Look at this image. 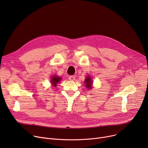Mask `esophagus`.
Listing matches in <instances>:
<instances>
[{"label":"esophagus","mask_w":148,"mask_h":148,"mask_svg":"<svg viewBox=\"0 0 148 148\" xmlns=\"http://www.w3.org/2000/svg\"><path fill=\"white\" fill-rule=\"evenodd\" d=\"M75 79V77L74 75H70V76L69 77V80L73 81V80H74Z\"/></svg>","instance_id":"esophagus-1"}]
</instances>
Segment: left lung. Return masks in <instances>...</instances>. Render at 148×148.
Instances as JSON below:
<instances>
[{"instance_id": "1", "label": "left lung", "mask_w": 148, "mask_h": 148, "mask_svg": "<svg viewBox=\"0 0 148 148\" xmlns=\"http://www.w3.org/2000/svg\"><path fill=\"white\" fill-rule=\"evenodd\" d=\"M85 83H86V87L88 89H90V88H91V85L92 84V79L91 77L90 76H88L86 78V80H85Z\"/></svg>"}]
</instances>
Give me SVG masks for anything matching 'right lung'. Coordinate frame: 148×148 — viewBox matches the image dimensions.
I'll return each mask as SVG.
<instances>
[{
	"instance_id": "obj_1",
	"label": "right lung",
	"mask_w": 148,
	"mask_h": 148,
	"mask_svg": "<svg viewBox=\"0 0 148 148\" xmlns=\"http://www.w3.org/2000/svg\"><path fill=\"white\" fill-rule=\"evenodd\" d=\"M61 80V78L58 76H53L51 79V83L54 86H56V84L59 82V81Z\"/></svg>"
}]
</instances>
